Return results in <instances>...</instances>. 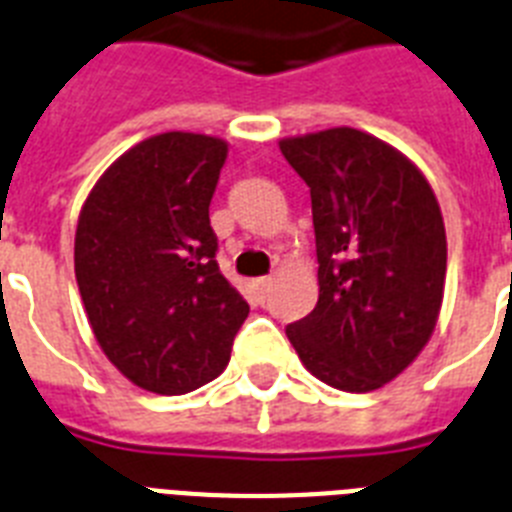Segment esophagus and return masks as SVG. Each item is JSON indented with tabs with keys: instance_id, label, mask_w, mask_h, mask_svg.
<instances>
[{
	"instance_id": "obj_1",
	"label": "esophagus",
	"mask_w": 512,
	"mask_h": 512,
	"mask_svg": "<svg viewBox=\"0 0 512 512\" xmlns=\"http://www.w3.org/2000/svg\"><path fill=\"white\" fill-rule=\"evenodd\" d=\"M270 283H273V278H270V276L255 278V286H257V291H260V294H268Z\"/></svg>"
}]
</instances>
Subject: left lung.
Instances as JSON below:
<instances>
[{
	"label": "left lung",
	"mask_w": 512,
	"mask_h": 512,
	"mask_svg": "<svg viewBox=\"0 0 512 512\" xmlns=\"http://www.w3.org/2000/svg\"><path fill=\"white\" fill-rule=\"evenodd\" d=\"M281 153L309 187L320 263V299L286 336L330 388H382L440 315L448 242L435 192L403 153L351 127L286 137Z\"/></svg>",
	"instance_id": "1"
}]
</instances>
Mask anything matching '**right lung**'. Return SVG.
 <instances>
[{
  "mask_svg": "<svg viewBox=\"0 0 512 512\" xmlns=\"http://www.w3.org/2000/svg\"><path fill=\"white\" fill-rule=\"evenodd\" d=\"M226 153L195 132L148 137L111 163L80 210L75 278L90 328L150 393L216 380L249 315L218 268L208 216Z\"/></svg>",
  "mask_w": 512,
  "mask_h": 512,
  "instance_id": "right-lung-1",
  "label": "right lung"
}]
</instances>
